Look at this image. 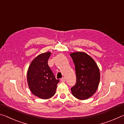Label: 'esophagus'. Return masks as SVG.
Returning a JSON list of instances; mask_svg holds the SVG:
<instances>
[{
  "instance_id": "34e87169",
  "label": "esophagus",
  "mask_w": 124,
  "mask_h": 124,
  "mask_svg": "<svg viewBox=\"0 0 124 124\" xmlns=\"http://www.w3.org/2000/svg\"><path fill=\"white\" fill-rule=\"evenodd\" d=\"M60 81H62V82H65V81H66V80H65V78H61Z\"/></svg>"
}]
</instances>
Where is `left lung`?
Instances as JSON below:
<instances>
[{"instance_id":"8db88e82","label":"left lung","mask_w":124,"mask_h":124,"mask_svg":"<svg viewBox=\"0 0 124 124\" xmlns=\"http://www.w3.org/2000/svg\"><path fill=\"white\" fill-rule=\"evenodd\" d=\"M75 66L76 83L71 89L77 99L85 100L96 93L100 81V71L94 59L85 52L70 53Z\"/></svg>"}]
</instances>
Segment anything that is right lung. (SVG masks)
I'll use <instances>...</instances> for the list:
<instances>
[{
  "label": "right lung",
  "mask_w": 124,
  "mask_h": 124,
  "mask_svg": "<svg viewBox=\"0 0 124 124\" xmlns=\"http://www.w3.org/2000/svg\"><path fill=\"white\" fill-rule=\"evenodd\" d=\"M51 53L40 54L32 61L27 73V83L32 94L38 98L46 99L55 93L59 80H56L48 65Z\"/></svg>",
  "instance_id": "1"
}]
</instances>
